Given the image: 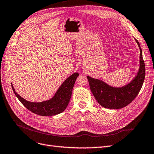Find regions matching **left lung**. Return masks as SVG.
I'll return each mask as SVG.
<instances>
[{"instance_id":"left-lung-1","label":"left lung","mask_w":154,"mask_h":154,"mask_svg":"<svg viewBox=\"0 0 154 154\" xmlns=\"http://www.w3.org/2000/svg\"><path fill=\"white\" fill-rule=\"evenodd\" d=\"M136 41L140 49V67L133 81L123 87H112L103 82L87 76L90 88L98 103L104 108L119 109L127 106L136 98L143 86L145 78V65L142 50L138 40Z\"/></svg>"}]
</instances>
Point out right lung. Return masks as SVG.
<instances>
[{"label":"right lung","mask_w":154,"mask_h":154,"mask_svg":"<svg viewBox=\"0 0 154 154\" xmlns=\"http://www.w3.org/2000/svg\"><path fill=\"white\" fill-rule=\"evenodd\" d=\"M78 76V72L72 74L64 81L52 99L40 103L26 101L17 94L12 85L11 87L17 98L32 112L42 116H54L62 112L67 108L71 99L74 84Z\"/></svg>","instance_id":"add662e5"}]
</instances>
